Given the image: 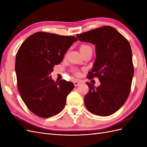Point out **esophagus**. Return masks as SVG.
<instances>
[{"instance_id": "34e87169", "label": "esophagus", "mask_w": 147, "mask_h": 147, "mask_svg": "<svg viewBox=\"0 0 147 147\" xmlns=\"http://www.w3.org/2000/svg\"><path fill=\"white\" fill-rule=\"evenodd\" d=\"M74 85H75V86H77L78 84H80V82H78V81H75L74 82Z\"/></svg>"}]
</instances>
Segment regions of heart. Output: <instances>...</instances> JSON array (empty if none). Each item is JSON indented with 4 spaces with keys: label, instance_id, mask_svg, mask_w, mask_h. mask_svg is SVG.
<instances>
[{
    "label": "heart",
    "instance_id": "obj_1",
    "mask_svg": "<svg viewBox=\"0 0 147 147\" xmlns=\"http://www.w3.org/2000/svg\"><path fill=\"white\" fill-rule=\"evenodd\" d=\"M88 49H91V48L90 46H88V45H83L81 46L80 48V51H85V50H88ZM73 72H74V74H76V75H79V74H80L79 70H78L77 69H74L73 70Z\"/></svg>",
    "mask_w": 147,
    "mask_h": 147
}]
</instances>
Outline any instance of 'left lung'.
<instances>
[{
  "label": "left lung",
  "mask_w": 147,
  "mask_h": 147,
  "mask_svg": "<svg viewBox=\"0 0 147 147\" xmlns=\"http://www.w3.org/2000/svg\"><path fill=\"white\" fill-rule=\"evenodd\" d=\"M77 37L96 45V58L88 78L97 77L100 82L97 88L86 83L90 90L84 105L93 114L109 116L121 107L130 93L134 72L130 44L109 26L77 34Z\"/></svg>",
  "instance_id": "left-lung-1"
}]
</instances>
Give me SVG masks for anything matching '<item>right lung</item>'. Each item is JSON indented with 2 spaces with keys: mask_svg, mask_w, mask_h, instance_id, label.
I'll return each mask as SVG.
<instances>
[{
  "mask_svg": "<svg viewBox=\"0 0 147 147\" xmlns=\"http://www.w3.org/2000/svg\"><path fill=\"white\" fill-rule=\"evenodd\" d=\"M76 41L73 36L39 32L26 38L17 52L18 90L27 107L40 117L50 118L60 113L74 88L73 83L65 80L55 82L50 74Z\"/></svg>",
  "mask_w": 147,
  "mask_h": 147,
  "instance_id": "add662e5",
  "label": "right lung"
}]
</instances>
